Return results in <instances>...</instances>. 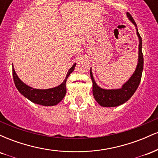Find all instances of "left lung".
Wrapping results in <instances>:
<instances>
[{
	"label": "left lung",
	"instance_id": "obj_1",
	"mask_svg": "<svg viewBox=\"0 0 158 158\" xmlns=\"http://www.w3.org/2000/svg\"><path fill=\"white\" fill-rule=\"evenodd\" d=\"M128 19L134 23L136 27L137 35L139 39V51H138V61L137 68L132 76L129 78L126 83L122 85V88L119 89H103L98 86L94 80L91 68L90 70V75L93 82V95L96 101L102 107H116L124 104L132 97L136 90L138 88L141 80L142 73L143 70V56L142 52V39L139 35L138 30L137 28L135 20L128 12L126 13Z\"/></svg>",
	"mask_w": 158,
	"mask_h": 158
}]
</instances>
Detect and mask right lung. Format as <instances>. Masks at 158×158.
Wrapping results in <instances>:
<instances>
[{
  "instance_id": "1",
  "label": "right lung",
  "mask_w": 158,
  "mask_h": 158,
  "mask_svg": "<svg viewBox=\"0 0 158 158\" xmlns=\"http://www.w3.org/2000/svg\"><path fill=\"white\" fill-rule=\"evenodd\" d=\"M76 65L77 64L75 63L69 69L64 81L61 85L49 89H36L25 84L16 74L13 65H12V76H13L15 87L23 97L35 104L41 105L43 106H53L60 102L64 97L67 91V79L70 74L74 70Z\"/></svg>"
}]
</instances>
